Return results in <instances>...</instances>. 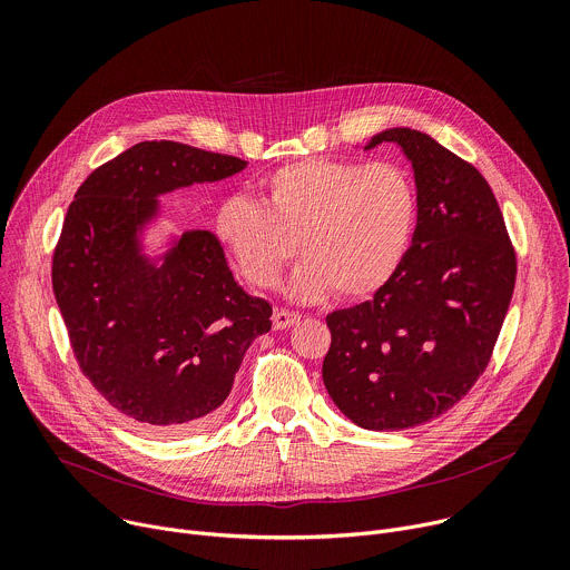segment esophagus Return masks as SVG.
I'll return each instance as SVG.
<instances>
[{
	"label": "esophagus",
	"mask_w": 570,
	"mask_h": 570,
	"mask_svg": "<svg viewBox=\"0 0 570 570\" xmlns=\"http://www.w3.org/2000/svg\"><path fill=\"white\" fill-rule=\"evenodd\" d=\"M299 313H295V311H286V308H277L275 311V315H273V327L275 330H288V327H293L295 322H299Z\"/></svg>",
	"instance_id": "obj_1"
}]
</instances>
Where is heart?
<instances>
[{"label": "heart", "mask_w": 570, "mask_h": 570, "mask_svg": "<svg viewBox=\"0 0 570 570\" xmlns=\"http://www.w3.org/2000/svg\"><path fill=\"white\" fill-rule=\"evenodd\" d=\"M420 194L396 161L306 157L257 183V200L234 196L216 214V234L243 277L273 288L295 255L288 293L315 302L379 293L413 246Z\"/></svg>", "instance_id": "1"}]
</instances>
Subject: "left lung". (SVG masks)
I'll list each match as a JSON object with an SVG mask.
<instances>
[{"label": "left lung", "instance_id": "left-lung-1", "mask_svg": "<svg viewBox=\"0 0 570 570\" xmlns=\"http://www.w3.org/2000/svg\"><path fill=\"white\" fill-rule=\"evenodd\" d=\"M420 194L413 246L372 299L327 315L330 396L356 426L426 424L473 387L492 358L517 282V255L492 187L469 161L413 128H387Z\"/></svg>", "mask_w": 570, "mask_h": 570}]
</instances>
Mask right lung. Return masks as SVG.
I'll list each match as a JSON object with an SVG mask.
<instances>
[{
	"instance_id": "right-lung-1",
	"label": "right lung",
	"mask_w": 570,
	"mask_h": 570,
	"mask_svg": "<svg viewBox=\"0 0 570 570\" xmlns=\"http://www.w3.org/2000/svg\"><path fill=\"white\" fill-rule=\"evenodd\" d=\"M248 161L178 141H139L78 187L51 282L83 372L115 411L157 435L207 426L273 306L243 291L209 229L150 259L141 232L157 196L218 183Z\"/></svg>"
}]
</instances>
